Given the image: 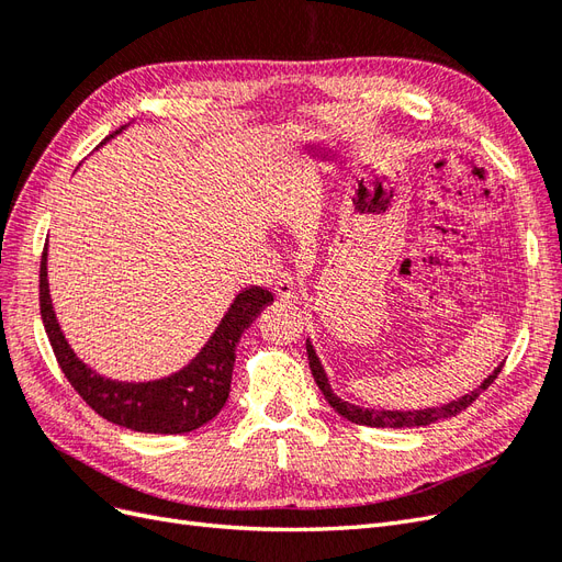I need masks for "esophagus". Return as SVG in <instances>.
I'll use <instances>...</instances> for the list:
<instances>
[{"mask_svg": "<svg viewBox=\"0 0 562 562\" xmlns=\"http://www.w3.org/2000/svg\"><path fill=\"white\" fill-rule=\"evenodd\" d=\"M274 293L279 300L283 302H297L300 293H297V285L291 277H281L277 283H274Z\"/></svg>", "mask_w": 562, "mask_h": 562, "instance_id": "obj_1", "label": "esophagus"}]
</instances>
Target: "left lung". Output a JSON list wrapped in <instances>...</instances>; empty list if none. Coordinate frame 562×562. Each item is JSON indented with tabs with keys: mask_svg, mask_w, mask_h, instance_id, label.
<instances>
[{
	"mask_svg": "<svg viewBox=\"0 0 562 562\" xmlns=\"http://www.w3.org/2000/svg\"><path fill=\"white\" fill-rule=\"evenodd\" d=\"M307 356H310V368H312V375L318 384V389L323 391V396H326V401L333 405V411L339 413L342 417H347L349 422L353 424H363V427H378V429H411V427H427V424H434L438 419H448V417H454L462 411H467V407L479 398L483 391L497 380V375L502 372L504 363H499L495 370L490 372V375L481 382L479 389H473L471 394H464L462 398L457 401H450L446 405H436V407H424V411H378V407H363V405H356V403H349L345 398H339L330 382H328V375L326 370H323V363L316 356V349L314 345L307 339Z\"/></svg>",
	"mask_w": 562,
	"mask_h": 562,
	"instance_id": "obj_1",
	"label": "left lung"
}]
</instances>
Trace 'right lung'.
Here are the masks:
<instances>
[{
  "label": "right lung",
  "mask_w": 562,
  "mask_h": 562,
  "mask_svg": "<svg viewBox=\"0 0 562 562\" xmlns=\"http://www.w3.org/2000/svg\"><path fill=\"white\" fill-rule=\"evenodd\" d=\"M126 126L114 131L103 145L126 131ZM46 265L48 241L44 246L40 269V307L48 342L54 347L60 370L77 389V394L100 417L140 434H187L203 427L223 411L229 396L236 345L262 307L274 302V295L260 285L244 288L232 300L225 316L220 318L209 342L199 349L190 363L159 380L122 382L100 375L91 366L83 363L67 342L56 318L54 300H50Z\"/></svg>",
  "instance_id": "right-lung-1"
}]
</instances>
